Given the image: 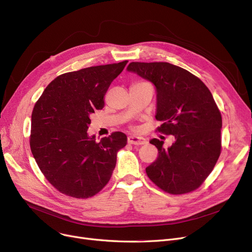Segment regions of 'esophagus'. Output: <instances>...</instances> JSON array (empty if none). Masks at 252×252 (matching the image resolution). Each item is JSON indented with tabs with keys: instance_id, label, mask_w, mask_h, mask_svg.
Returning a JSON list of instances; mask_svg holds the SVG:
<instances>
[{
	"instance_id": "34e87169",
	"label": "esophagus",
	"mask_w": 252,
	"mask_h": 252,
	"mask_svg": "<svg viewBox=\"0 0 252 252\" xmlns=\"http://www.w3.org/2000/svg\"><path fill=\"white\" fill-rule=\"evenodd\" d=\"M128 144H133V145H144L146 144V140H145L143 137H138V136H129L127 138Z\"/></svg>"
}]
</instances>
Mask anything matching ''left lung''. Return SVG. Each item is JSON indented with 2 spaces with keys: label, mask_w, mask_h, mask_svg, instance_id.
<instances>
[{
  "label": "left lung",
  "mask_w": 252,
  "mask_h": 252,
  "mask_svg": "<svg viewBox=\"0 0 252 252\" xmlns=\"http://www.w3.org/2000/svg\"><path fill=\"white\" fill-rule=\"evenodd\" d=\"M127 71L151 82L156 90L157 128L175 136L167 149L152 139L156 160L146 167L149 179L170 194L196 190L214 169L220 154L221 115L208 88L197 76L167 62H131Z\"/></svg>",
  "instance_id": "left-lung-1"
}]
</instances>
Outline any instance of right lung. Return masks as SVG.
Masks as SVG:
<instances>
[{
  "label": "right lung",
  "instance_id": "add662e5",
  "mask_svg": "<svg viewBox=\"0 0 252 252\" xmlns=\"http://www.w3.org/2000/svg\"><path fill=\"white\" fill-rule=\"evenodd\" d=\"M127 61L92 66L57 76L32 114L31 149L46 179L59 192L89 198L111 178L126 136L115 131L100 142L88 135L90 116L104 107L109 86Z\"/></svg>",
  "mask_w": 252,
  "mask_h": 252
}]
</instances>
